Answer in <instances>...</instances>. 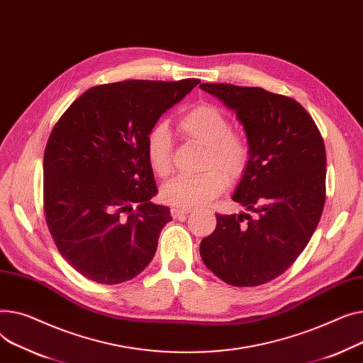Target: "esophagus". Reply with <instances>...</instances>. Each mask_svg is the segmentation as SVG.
<instances>
[{
	"label": "esophagus",
	"instance_id": "34e87169",
	"mask_svg": "<svg viewBox=\"0 0 363 363\" xmlns=\"http://www.w3.org/2000/svg\"><path fill=\"white\" fill-rule=\"evenodd\" d=\"M190 209H183V208H173L172 209V217L176 220H183L189 214Z\"/></svg>",
	"mask_w": 363,
	"mask_h": 363
}]
</instances>
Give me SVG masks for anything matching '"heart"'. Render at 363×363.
Instances as JSON below:
<instances>
[{
	"instance_id": "b5f03b06",
	"label": "heart",
	"mask_w": 363,
	"mask_h": 363,
	"mask_svg": "<svg viewBox=\"0 0 363 363\" xmlns=\"http://www.w3.org/2000/svg\"><path fill=\"white\" fill-rule=\"evenodd\" d=\"M184 138L206 147L201 174L177 176L161 189V199L176 208L189 209L218 196L228 180L239 179L247 167L250 149L246 138L231 130L228 117L214 105H199L179 121ZM146 158L154 172L165 177L172 172L173 139L165 121H158L146 135Z\"/></svg>"
}]
</instances>
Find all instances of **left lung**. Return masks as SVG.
Returning a JSON list of instances; mask_svg holds the SVG:
<instances>
[{"label": "left lung", "mask_w": 363, "mask_h": 363, "mask_svg": "<svg viewBox=\"0 0 363 363\" xmlns=\"http://www.w3.org/2000/svg\"><path fill=\"white\" fill-rule=\"evenodd\" d=\"M243 124L250 157L233 195L246 211L217 216L201 257L218 279L253 287L281 275L309 243L325 203L327 157L303 106L262 88L202 83Z\"/></svg>", "instance_id": "8db88e82"}]
</instances>
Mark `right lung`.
I'll return each instance as SVG.
<instances>
[{
	"label": "right lung",
	"instance_id": "add662e5",
	"mask_svg": "<svg viewBox=\"0 0 363 363\" xmlns=\"http://www.w3.org/2000/svg\"><path fill=\"white\" fill-rule=\"evenodd\" d=\"M199 82L101 84L54 125L44 155L45 220L61 257L86 279L120 284L152 261L172 214L151 202L158 190L146 135Z\"/></svg>",
	"mask_w": 363,
	"mask_h": 363
}]
</instances>
